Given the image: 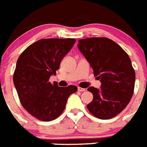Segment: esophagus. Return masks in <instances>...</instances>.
<instances>
[{
    "instance_id": "esophagus-1",
    "label": "esophagus",
    "mask_w": 147,
    "mask_h": 147,
    "mask_svg": "<svg viewBox=\"0 0 147 147\" xmlns=\"http://www.w3.org/2000/svg\"><path fill=\"white\" fill-rule=\"evenodd\" d=\"M78 90L79 91V92H84V91L86 90H85L84 88H82V87H78Z\"/></svg>"
}]
</instances>
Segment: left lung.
<instances>
[{
    "label": "left lung",
    "instance_id": "left-lung-1",
    "mask_svg": "<svg viewBox=\"0 0 147 147\" xmlns=\"http://www.w3.org/2000/svg\"><path fill=\"white\" fill-rule=\"evenodd\" d=\"M78 47L102 83L100 89H87L93 95L87 109L98 119H111L125 109L134 93L135 71L130 57L108 38L79 39Z\"/></svg>",
    "mask_w": 147,
    "mask_h": 147
}]
</instances>
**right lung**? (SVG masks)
Wrapping results in <instances>:
<instances>
[{"label": "right lung", "mask_w": 147, "mask_h": 147, "mask_svg": "<svg viewBox=\"0 0 147 147\" xmlns=\"http://www.w3.org/2000/svg\"><path fill=\"white\" fill-rule=\"evenodd\" d=\"M76 39H42L27 48L18 57L13 82L23 108L39 120L57 119L66 108L69 96L78 90L75 85L58 87L49 82L76 42Z\"/></svg>", "instance_id": "right-lung-1"}]
</instances>
